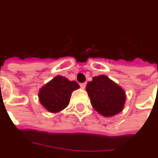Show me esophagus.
<instances>
[{"mask_svg":"<svg viewBox=\"0 0 158 158\" xmlns=\"http://www.w3.org/2000/svg\"><path fill=\"white\" fill-rule=\"evenodd\" d=\"M79 85H80L81 89H85V87H86V83H80Z\"/></svg>","mask_w":158,"mask_h":158,"instance_id":"obj_1","label":"esophagus"}]
</instances>
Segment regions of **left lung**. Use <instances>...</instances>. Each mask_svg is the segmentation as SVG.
Segmentation results:
<instances>
[{
  "label": "left lung",
  "mask_w": 158,
  "mask_h": 158,
  "mask_svg": "<svg viewBox=\"0 0 158 158\" xmlns=\"http://www.w3.org/2000/svg\"><path fill=\"white\" fill-rule=\"evenodd\" d=\"M86 91L93 108L103 116H114L123 108L124 91L105 75L94 77L87 84Z\"/></svg>",
  "instance_id": "8db88e82"
}]
</instances>
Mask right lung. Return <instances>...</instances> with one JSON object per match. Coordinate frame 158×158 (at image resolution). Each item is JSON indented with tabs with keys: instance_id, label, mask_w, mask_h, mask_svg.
Here are the masks:
<instances>
[{
	"instance_id": "obj_1",
	"label": "right lung",
	"mask_w": 158,
	"mask_h": 158,
	"mask_svg": "<svg viewBox=\"0 0 158 158\" xmlns=\"http://www.w3.org/2000/svg\"><path fill=\"white\" fill-rule=\"evenodd\" d=\"M79 88L76 81L58 75L40 90V102L50 113H57L68 106L71 94Z\"/></svg>"
}]
</instances>
